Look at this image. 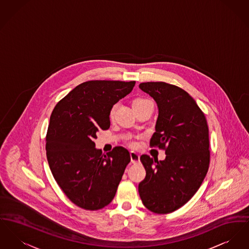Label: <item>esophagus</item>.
Returning <instances> with one entry per match:
<instances>
[{
    "instance_id": "esophagus-1",
    "label": "esophagus",
    "mask_w": 249,
    "mask_h": 249,
    "mask_svg": "<svg viewBox=\"0 0 249 249\" xmlns=\"http://www.w3.org/2000/svg\"><path fill=\"white\" fill-rule=\"evenodd\" d=\"M130 156H131V161H132V163H136V162H138L139 160H140L139 154L136 153V152H134V151H131Z\"/></svg>"
}]
</instances>
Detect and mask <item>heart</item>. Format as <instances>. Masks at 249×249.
<instances>
[{
  "label": "heart",
  "instance_id": "1",
  "mask_svg": "<svg viewBox=\"0 0 249 249\" xmlns=\"http://www.w3.org/2000/svg\"><path fill=\"white\" fill-rule=\"evenodd\" d=\"M146 101H147V100H144V99H136V100H134V101H133L132 105H133V104H137V103H145ZM117 107V104H116V105H114V106H113V108L111 109V111H110V117H111V118H112V117H114V116H115V113H116ZM130 145L132 146H135V143L132 142Z\"/></svg>",
  "mask_w": 249,
  "mask_h": 249
}]
</instances>
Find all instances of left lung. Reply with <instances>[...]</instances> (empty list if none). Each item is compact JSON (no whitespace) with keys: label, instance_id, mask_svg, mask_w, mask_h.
Wrapping results in <instances>:
<instances>
[{"label":"left lung","instance_id":"left-lung-1","mask_svg":"<svg viewBox=\"0 0 249 249\" xmlns=\"http://www.w3.org/2000/svg\"><path fill=\"white\" fill-rule=\"evenodd\" d=\"M157 103L159 115L150 146L165 150L163 161L142 155L146 178L138 185L143 204L165 214L187 203L210 164L209 128L203 112L183 89L163 82L139 85Z\"/></svg>","mask_w":249,"mask_h":249}]
</instances>
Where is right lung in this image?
I'll use <instances>...</instances> for the list:
<instances>
[{
  "mask_svg": "<svg viewBox=\"0 0 249 249\" xmlns=\"http://www.w3.org/2000/svg\"><path fill=\"white\" fill-rule=\"evenodd\" d=\"M134 85V81H88L62 99L51 115L48 162L60 188L82 209L97 211L109 204L131 161L126 148L116 146L104 155L94 139L100 130L109 129L111 109Z\"/></svg>",
  "mask_w": 249,
  "mask_h": 249,
  "instance_id": "obj_1",
  "label": "right lung"
}]
</instances>
